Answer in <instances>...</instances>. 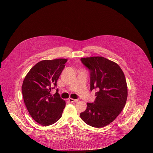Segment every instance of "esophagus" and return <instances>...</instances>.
Listing matches in <instances>:
<instances>
[{
	"label": "esophagus",
	"instance_id": "34e87169",
	"mask_svg": "<svg viewBox=\"0 0 153 153\" xmlns=\"http://www.w3.org/2000/svg\"><path fill=\"white\" fill-rule=\"evenodd\" d=\"M68 101H69L70 102L73 103V102H77V100H76V99H72V98H69V99H68Z\"/></svg>",
	"mask_w": 153,
	"mask_h": 153
}]
</instances>
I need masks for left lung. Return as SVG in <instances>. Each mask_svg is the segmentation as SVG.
Here are the masks:
<instances>
[{
	"instance_id": "obj_1",
	"label": "left lung",
	"mask_w": 153,
	"mask_h": 153,
	"mask_svg": "<svg viewBox=\"0 0 153 153\" xmlns=\"http://www.w3.org/2000/svg\"><path fill=\"white\" fill-rule=\"evenodd\" d=\"M90 70V90L98 88L94 103H87L80 113L81 119L88 125L102 128L111 123L123 109L128 87L125 76L119 65L103 57L81 59Z\"/></svg>"
}]
</instances>
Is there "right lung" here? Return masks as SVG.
I'll return each instance as SVG.
<instances>
[{"label": "right lung", "mask_w": 153, "mask_h": 153, "mask_svg": "<svg viewBox=\"0 0 153 153\" xmlns=\"http://www.w3.org/2000/svg\"><path fill=\"white\" fill-rule=\"evenodd\" d=\"M67 59L43 60L33 67L22 86L24 101L31 117L43 126L56 122L62 117L65 101L57 92L51 94L67 62Z\"/></svg>", "instance_id": "obj_1"}]
</instances>
